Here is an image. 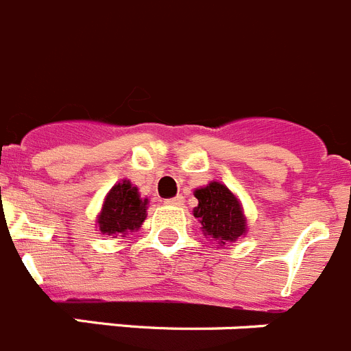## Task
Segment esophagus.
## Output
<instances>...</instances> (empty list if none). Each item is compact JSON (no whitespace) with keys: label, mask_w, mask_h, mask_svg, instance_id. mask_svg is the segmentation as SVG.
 <instances>
[{"label":"esophagus","mask_w":351,"mask_h":351,"mask_svg":"<svg viewBox=\"0 0 351 351\" xmlns=\"http://www.w3.org/2000/svg\"><path fill=\"white\" fill-rule=\"evenodd\" d=\"M166 204H169V206H182L183 195H175V197L171 199H166Z\"/></svg>","instance_id":"34e87169"}]
</instances>
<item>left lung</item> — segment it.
I'll return each instance as SVG.
<instances>
[{
  "label": "left lung",
  "instance_id": "left-lung-1",
  "mask_svg": "<svg viewBox=\"0 0 351 351\" xmlns=\"http://www.w3.org/2000/svg\"><path fill=\"white\" fill-rule=\"evenodd\" d=\"M199 204L194 208V217L203 226L204 234L219 239L220 245L234 241L245 234L246 222L236 195L219 182H211L194 192Z\"/></svg>",
  "mask_w": 351,
  "mask_h": 351
}]
</instances>
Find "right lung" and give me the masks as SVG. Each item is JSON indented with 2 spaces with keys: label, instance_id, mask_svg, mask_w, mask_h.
I'll list each match as a JSON object with an SVG mask.
<instances>
[{
  "label": "right lung",
  "instance_id": "1",
  "mask_svg": "<svg viewBox=\"0 0 351 351\" xmlns=\"http://www.w3.org/2000/svg\"><path fill=\"white\" fill-rule=\"evenodd\" d=\"M147 219V199H141L138 189L131 182L122 180L113 185L103 204L97 223L103 234H128L129 230L140 229Z\"/></svg>",
  "mask_w": 351,
  "mask_h": 351
}]
</instances>
